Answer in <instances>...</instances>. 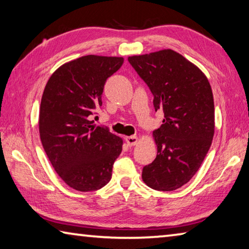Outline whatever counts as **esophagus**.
<instances>
[{
    "instance_id": "1",
    "label": "esophagus",
    "mask_w": 249,
    "mask_h": 249,
    "mask_svg": "<svg viewBox=\"0 0 249 249\" xmlns=\"http://www.w3.org/2000/svg\"><path fill=\"white\" fill-rule=\"evenodd\" d=\"M125 142H127V144L129 147H133L135 144L137 143L138 142V138L136 136H128V137H125Z\"/></svg>"
}]
</instances>
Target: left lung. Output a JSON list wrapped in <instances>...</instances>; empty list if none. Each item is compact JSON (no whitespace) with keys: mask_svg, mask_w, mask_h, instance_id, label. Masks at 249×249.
Masks as SVG:
<instances>
[{"mask_svg":"<svg viewBox=\"0 0 249 249\" xmlns=\"http://www.w3.org/2000/svg\"><path fill=\"white\" fill-rule=\"evenodd\" d=\"M153 94L164 120L153 130L158 152L142 169V179L156 191H175L200 168L214 134V103L205 74L179 53L162 50L128 57Z\"/></svg>","mask_w":249,"mask_h":249,"instance_id":"1","label":"left lung"}]
</instances>
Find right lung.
<instances>
[{
  "label": "right lung",
  "instance_id": "1",
  "mask_svg": "<svg viewBox=\"0 0 249 249\" xmlns=\"http://www.w3.org/2000/svg\"><path fill=\"white\" fill-rule=\"evenodd\" d=\"M123 57L86 55L66 63L48 80L42 94L39 132L54 170L70 187L93 192L110 182L122 139L90 115L102 106L107 79Z\"/></svg>",
  "mask_w": 249,
  "mask_h": 249
}]
</instances>
